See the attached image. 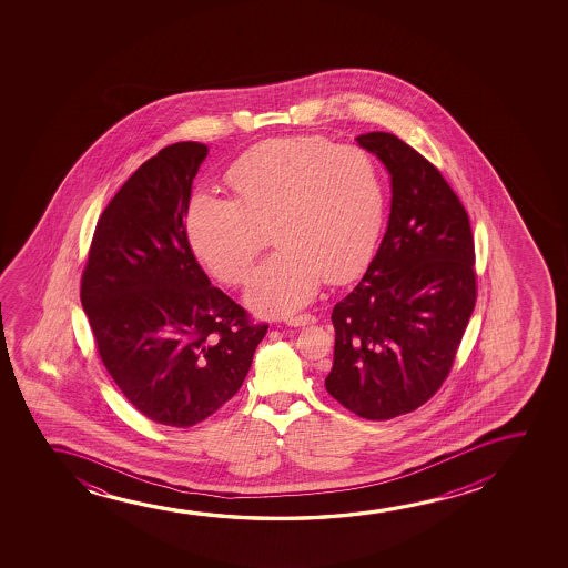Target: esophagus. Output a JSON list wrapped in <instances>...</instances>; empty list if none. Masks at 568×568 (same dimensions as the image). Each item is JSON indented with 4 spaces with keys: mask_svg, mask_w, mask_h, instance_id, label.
<instances>
[{
    "mask_svg": "<svg viewBox=\"0 0 568 568\" xmlns=\"http://www.w3.org/2000/svg\"><path fill=\"white\" fill-rule=\"evenodd\" d=\"M288 326H308V324H314L316 322V316H312V314H301V316H291V318L285 320Z\"/></svg>",
    "mask_w": 568,
    "mask_h": 568,
    "instance_id": "obj_1",
    "label": "esophagus"
}]
</instances>
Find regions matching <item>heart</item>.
Wrapping results in <instances>:
<instances>
[{
    "mask_svg": "<svg viewBox=\"0 0 568 568\" xmlns=\"http://www.w3.org/2000/svg\"><path fill=\"white\" fill-rule=\"evenodd\" d=\"M226 184L233 200L192 195L187 244L219 281L236 285L272 226L280 250L246 285V303L260 314L298 311L322 281L349 283L371 264L386 219V187L366 149L324 135L273 138L236 159Z\"/></svg>",
    "mask_w": 568,
    "mask_h": 568,
    "instance_id": "obj_1",
    "label": "heart"
}]
</instances>
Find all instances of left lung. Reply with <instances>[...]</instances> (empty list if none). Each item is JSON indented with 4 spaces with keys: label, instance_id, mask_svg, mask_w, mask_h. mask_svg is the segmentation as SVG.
<instances>
[{
    "label": "left lung",
    "instance_id": "1",
    "mask_svg": "<svg viewBox=\"0 0 568 568\" xmlns=\"http://www.w3.org/2000/svg\"><path fill=\"white\" fill-rule=\"evenodd\" d=\"M358 145L392 174L388 231L365 277L332 312L329 396L363 419L412 413L448 378L477 298L467 211L435 164L394 133Z\"/></svg>",
    "mask_w": 568,
    "mask_h": 568
}]
</instances>
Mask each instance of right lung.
Segmentation results:
<instances>
[{
	"mask_svg": "<svg viewBox=\"0 0 568 568\" xmlns=\"http://www.w3.org/2000/svg\"><path fill=\"white\" fill-rule=\"evenodd\" d=\"M207 148L182 141L141 164L94 229L81 304L125 399L166 427H194L241 389L267 324L213 287L186 239Z\"/></svg>",
	"mask_w": 568,
	"mask_h": 568,
	"instance_id": "right-lung-1",
	"label": "right lung"
}]
</instances>
